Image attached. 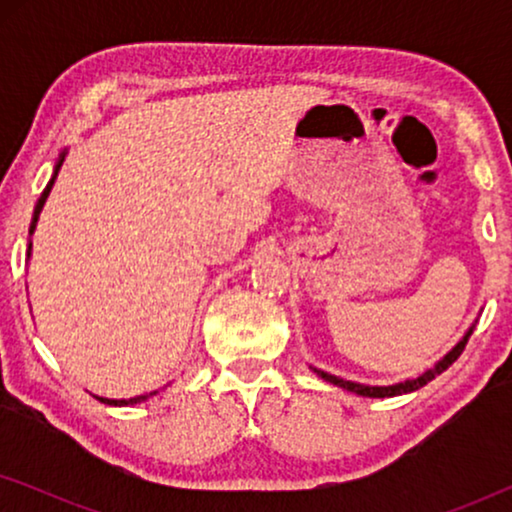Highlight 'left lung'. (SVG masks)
<instances>
[{
  "label": "left lung",
  "instance_id": "1",
  "mask_svg": "<svg viewBox=\"0 0 512 512\" xmlns=\"http://www.w3.org/2000/svg\"><path fill=\"white\" fill-rule=\"evenodd\" d=\"M473 328H475V324L468 328V331L464 333V338H461L457 345H454L450 352H447L443 359H440L436 366L433 368H429L426 370V373H422L419 377H415V380H405V382H398V384H389V387H373V384H361V382H349V380H342V377H338V375H331V373H326V370H319V368H312L314 373H317L321 380H326V382H331V384H335V387H342V389H347V391H352V394H359V396H368V398H391V396H401V394H410V391H417V389H422L424 384H429L433 377L436 375H440L443 373V370H447L452 366L454 361L459 359L461 356V352H464V347H466V342H468V338H471V333H473Z\"/></svg>",
  "mask_w": 512,
  "mask_h": 512
}]
</instances>
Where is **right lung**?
<instances>
[{
  "mask_svg": "<svg viewBox=\"0 0 512 512\" xmlns=\"http://www.w3.org/2000/svg\"><path fill=\"white\" fill-rule=\"evenodd\" d=\"M65 156H67V149L60 153L58 163H55V167H53L51 181H48V184H46V188H44V193H41V198L37 200V205H34V214H32V223H30V235L34 233V228H37L39 214H41V209H44V202H46V198H48V193H51V188H53V184H55V179H58V172H60V167H62V163H65ZM30 256H32V242H30V244H27V258H30ZM153 394H158V391H151V394H144V396H135V398H121V401H118V398H102V396H95V398H97V401L107 403V405H135V403H142V401H146V398H149V396H153Z\"/></svg>",
  "mask_w": 512,
  "mask_h": 512,
  "instance_id": "right-lung-1",
  "label": "right lung"
}]
</instances>
